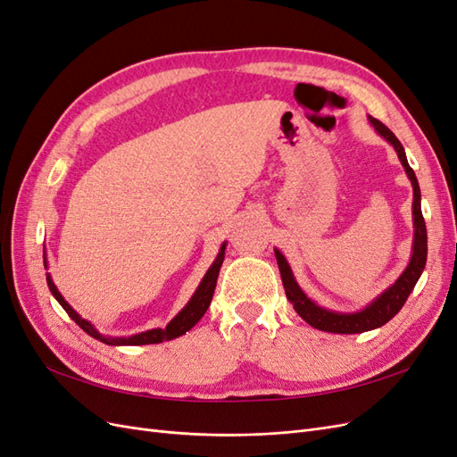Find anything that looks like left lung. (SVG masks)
<instances>
[{
	"label": "left lung",
	"instance_id": "left-lung-1",
	"mask_svg": "<svg viewBox=\"0 0 457 457\" xmlns=\"http://www.w3.org/2000/svg\"><path fill=\"white\" fill-rule=\"evenodd\" d=\"M368 120L371 126L376 128V131L383 137V139L389 141L395 146L398 160L404 165V171L413 187V204H411L413 245H411V259L408 262L406 270L400 274L398 280L393 286L386 287L379 297L373 299L366 309L358 311V312H336V311H328L324 307H318L314 301H311L305 295V292H303L299 284L295 282L294 272H292V269H289L286 257L278 250H274L276 261H278L282 284L286 289V297L294 305L295 312L312 328L329 331V334H362V331L376 329V328H381L383 324L389 322L391 318L404 307V303H406L408 295L411 294L413 286L418 284L420 276L425 269V262H427V228H425V220H423V213H421V192H420V185H418V177L410 168L404 146L400 145L395 133L379 120L371 118V116Z\"/></svg>",
	"mask_w": 457,
	"mask_h": 457
}]
</instances>
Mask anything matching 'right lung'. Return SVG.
<instances>
[{
  "instance_id": "1",
  "label": "right lung",
  "mask_w": 457,
  "mask_h": 457,
  "mask_svg": "<svg viewBox=\"0 0 457 457\" xmlns=\"http://www.w3.org/2000/svg\"><path fill=\"white\" fill-rule=\"evenodd\" d=\"M225 247H227V242H223V245H220V250L213 261V265L207 269L205 276L202 278L198 289L195 292V295L190 297V301L187 303V307L179 312L173 320L165 326L163 329L162 328H156V329H148V331H143V334H135L131 337H106V336H101L99 331H96L93 328L91 322L84 320L68 303L64 301V297L61 295V292L57 289V286L53 284L51 276L47 274V286L51 289V294L54 295V299H57L61 303V307L68 312V316L72 318V320L86 331V334H89L91 337L99 339L106 345H152V343H162V341H170V339H175L179 336L187 334V331L198 324L200 318L205 314L207 307H210L212 303V297H213V292H215V286H217V276H219V269L220 265H223V259H225ZM46 269H47V261H46Z\"/></svg>"
}]
</instances>
